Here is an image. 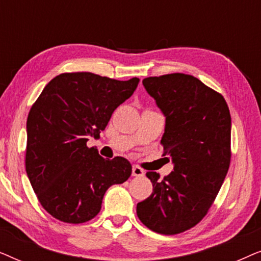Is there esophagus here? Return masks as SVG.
<instances>
[{
  "instance_id": "1",
  "label": "esophagus",
  "mask_w": 261,
  "mask_h": 261,
  "mask_svg": "<svg viewBox=\"0 0 261 261\" xmlns=\"http://www.w3.org/2000/svg\"><path fill=\"white\" fill-rule=\"evenodd\" d=\"M132 174H133L134 177H142L145 174V172L141 167L133 166V169H132Z\"/></svg>"
}]
</instances>
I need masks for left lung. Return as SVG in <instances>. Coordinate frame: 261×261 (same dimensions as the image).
<instances>
[{
	"mask_svg": "<svg viewBox=\"0 0 261 261\" xmlns=\"http://www.w3.org/2000/svg\"><path fill=\"white\" fill-rule=\"evenodd\" d=\"M165 116L160 144L173 171L159 179L147 172L153 192L139 202V220L159 234H179L196 226L215 201L230 164V113L223 96L184 73L142 81Z\"/></svg>",
	"mask_w": 261,
	"mask_h": 261,
	"instance_id": "obj_1",
	"label": "left lung"
}]
</instances>
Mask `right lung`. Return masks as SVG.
Here are the masks:
<instances>
[{
  "label": "right lung",
  "mask_w": 261,
  "mask_h": 261,
  "mask_svg": "<svg viewBox=\"0 0 261 261\" xmlns=\"http://www.w3.org/2000/svg\"><path fill=\"white\" fill-rule=\"evenodd\" d=\"M139 81H116L91 72L62 73L32 106L26 172L40 204L57 220L76 224L94 219L108 188L130 177L127 159L102 158L87 142L99 137Z\"/></svg>",
  "instance_id": "right-lung-1"
}]
</instances>
